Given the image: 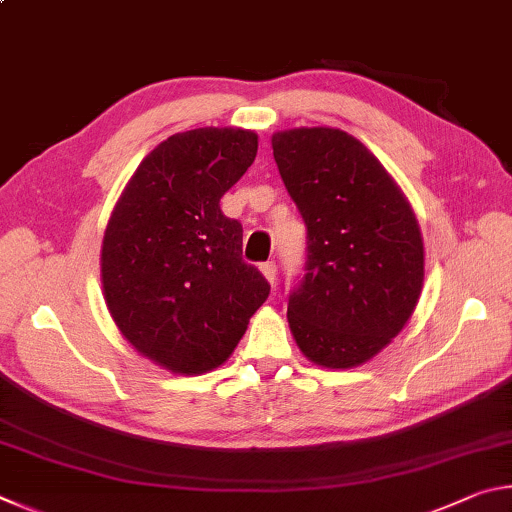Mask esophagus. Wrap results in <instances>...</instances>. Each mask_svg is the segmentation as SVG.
Listing matches in <instances>:
<instances>
[{
  "label": "esophagus",
  "mask_w": 512,
  "mask_h": 512,
  "mask_svg": "<svg viewBox=\"0 0 512 512\" xmlns=\"http://www.w3.org/2000/svg\"><path fill=\"white\" fill-rule=\"evenodd\" d=\"M259 268H262V273H264V277H266V280L268 282H275V275H277V268H275V262H264L262 266H259Z\"/></svg>",
  "instance_id": "obj_1"
}]
</instances>
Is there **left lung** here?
<instances>
[{"mask_svg":"<svg viewBox=\"0 0 512 512\" xmlns=\"http://www.w3.org/2000/svg\"><path fill=\"white\" fill-rule=\"evenodd\" d=\"M273 158L307 225L289 327L309 361L352 368L402 332L424 280L420 225L395 180L339 128L273 135Z\"/></svg>","mask_w":512,"mask_h":512,"instance_id":"1","label":"left lung"}]
</instances>
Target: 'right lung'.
Wrapping results in <instances>:
<instances>
[{
	"instance_id": "right-lung-1",
	"label": "right lung",
	"mask_w": 512,
	"mask_h": 512,
	"mask_svg": "<svg viewBox=\"0 0 512 512\" xmlns=\"http://www.w3.org/2000/svg\"><path fill=\"white\" fill-rule=\"evenodd\" d=\"M257 155L244 128H196L155 146L112 210L103 296L119 332L158 366L201 375L230 357L271 293L241 257L221 196Z\"/></svg>"
}]
</instances>
